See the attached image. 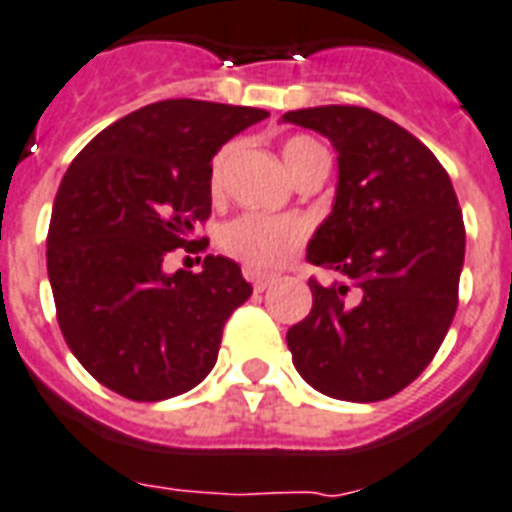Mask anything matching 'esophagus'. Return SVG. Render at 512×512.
<instances>
[{
	"label": "esophagus",
	"instance_id": "1",
	"mask_svg": "<svg viewBox=\"0 0 512 512\" xmlns=\"http://www.w3.org/2000/svg\"><path fill=\"white\" fill-rule=\"evenodd\" d=\"M244 276H247V281H252V286H255V292H263V289H268L270 284H273V276H265V273H257V270H244Z\"/></svg>",
	"mask_w": 512,
	"mask_h": 512
}]
</instances>
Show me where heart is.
<instances>
[{
	"label": "heart",
	"instance_id": "heart-1",
	"mask_svg": "<svg viewBox=\"0 0 512 512\" xmlns=\"http://www.w3.org/2000/svg\"><path fill=\"white\" fill-rule=\"evenodd\" d=\"M236 144H223L215 152L210 162V191L220 194L223 181H226L228 160L234 155ZM281 157L286 168L294 178H299L307 170L328 165L326 149L310 136H289L281 144ZM307 239V226L299 218L289 215H263V213H244L239 218L228 220L220 228V249L228 257H234L249 270H273L289 260Z\"/></svg>",
	"mask_w": 512,
	"mask_h": 512
}]
</instances>
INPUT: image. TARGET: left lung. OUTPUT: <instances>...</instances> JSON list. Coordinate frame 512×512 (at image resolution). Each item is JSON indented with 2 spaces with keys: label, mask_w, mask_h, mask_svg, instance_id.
<instances>
[{
  "label": "left lung",
  "mask_w": 512,
  "mask_h": 512,
  "mask_svg": "<svg viewBox=\"0 0 512 512\" xmlns=\"http://www.w3.org/2000/svg\"><path fill=\"white\" fill-rule=\"evenodd\" d=\"M339 160L331 215L307 244L313 310L289 328L294 368L326 397L378 402L434 360L458 310L465 226L447 170L394 120L352 105L292 110Z\"/></svg>",
  "instance_id": "obj_1"
}]
</instances>
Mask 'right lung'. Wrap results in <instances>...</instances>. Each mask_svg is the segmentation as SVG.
Instances as JSON below:
<instances>
[{"instance_id":"obj_1","label":"right lung","mask_w":512,"mask_h":512,"mask_svg":"<svg viewBox=\"0 0 512 512\" xmlns=\"http://www.w3.org/2000/svg\"><path fill=\"white\" fill-rule=\"evenodd\" d=\"M268 118L257 107L165 99L115 120L70 162L47 234L57 323L78 363L134 402L184 394L213 371L223 326L252 286L228 257L168 273L173 249L199 252L210 162Z\"/></svg>"}]
</instances>
